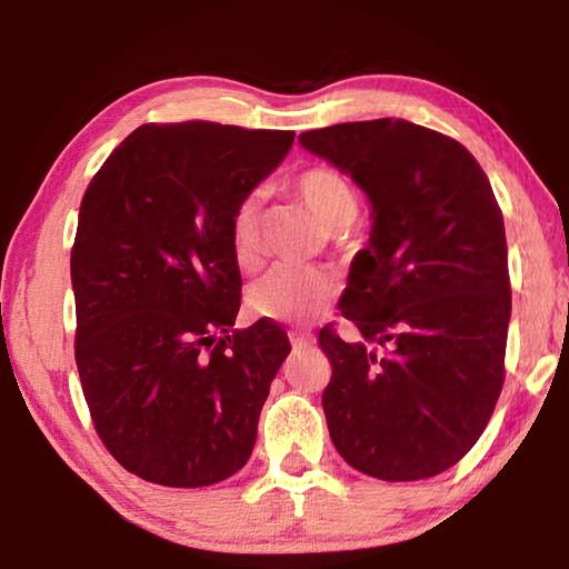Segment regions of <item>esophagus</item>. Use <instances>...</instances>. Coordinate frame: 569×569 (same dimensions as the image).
I'll use <instances>...</instances> for the list:
<instances>
[{
	"label": "esophagus",
	"instance_id": "1",
	"mask_svg": "<svg viewBox=\"0 0 569 569\" xmlns=\"http://www.w3.org/2000/svg\"><path fill=\"white\" fill-rule=\"evenodd\" d=\"M288 339H291V346L293 349H306V346L313 343V336L311 333H298V331H291L288 333Z\"/></svg>",
	"mask_w": 569,
	"mask_h": 569
}]
</instances>
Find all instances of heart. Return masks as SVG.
Masks as SVG:
<instances>
[{"instance_id":"1","label":"heart","mask_w":569,"mask_h":569,"mask_svg":"<svg viewBox=\"0 0 569 569\" xmlns=\"http://www.w3.org/2000/svg\"><path fill=\"white\" fill-rule=\"evenodd\" d=\"M293 192L319 218L339 248L359 243L351 226L359 213V198L351 182L329 166H311L293 178ZM228 240L233 261L243 271L256 268L261 256V203L258 196H246L230 213ZM333 278L319 268L276 266L248 288V308L258 319L278 323H303L323 313L333 303Z\"/></svg>"}]
</instances>
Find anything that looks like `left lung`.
Wrapping results in <instances>:
<instances>
[{
    "label": "left lung",
    "mask_w": 569,
    "mask_h": 569,
    "mask_svg": "<svg viewBox=\"0 0 569 569\" xmlns=\"http://www.w3.org/2000/svg\"><path fill=\"white\" fill-rule=\"evenodd\" d=\"M301 146L356 180L373 208L341 313L319 333L323 413L339 455L383 481L441 475L477 445L505 383L512 286L502 210L475 156L407 120L341 122Z\"/></svg>",
    "instance_id": "obj_1"
}]
</instances>
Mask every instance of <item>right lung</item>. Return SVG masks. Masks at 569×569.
I'll return each mask as SVG.
<instances>
[{
  "label": "right lung",
  "instance_id": "1",
  "mask_svg": "<svg viewBox=\"0 0 569 569\" xmlns=\"http://www.w3.org/2000/svg\"><path fill=\"white\" fill-rule=\"evenodd\" d=\"M293 138L150 122L84 190L70 256L77 371L104 449L152 485H216L253 451L291 343L268 319L228 333L240 308L228 223Z\"/></svg>",
  "mask_w": 569,
  "mask_h": 569
}]
</instances>
